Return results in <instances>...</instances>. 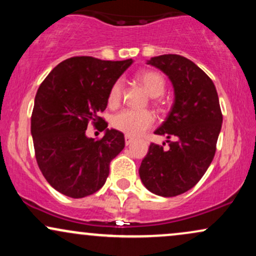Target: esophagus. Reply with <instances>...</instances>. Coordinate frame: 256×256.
<instances>
[{
    "label": "esophagus",
    "mask_w": 256,
    "mask_h": 256,
    "mask_svg": "<svg viewBox=\"0 0 256 256\" xmlns=\"http://www.w3.org/2000/svg\"><path fill=\"white\" fill-rule=\"evenodd\" d=\"M132 142H134V138H132L131 136H128V134H126V136H125V144L130 146Z\"/></svg>",
    "instance_id": "esophagus-1"
}]
</instances>
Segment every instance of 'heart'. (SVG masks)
Wrapping results in <instances>:
<instances>
[{
	"label": "heart",
	"instance_id": "obj_1",
	"mask_svg": "<svg viewBox=\"0 0 256 256\" xmlns=\"http://www.w3.org/2000/svg\"><path fill=\"white\" fill-rule=\"evenodd\" d=\"M136 79L152 98H158L165 91V78L156 71H143L138 73ZM122 83L118 79L110 85L107 95V104L112 108L116 107L122 101ZM154 120V116L149 110H122L113 116L112 125L114 128L124 132L128 136H140L152 128Z\"/></svg>",
	"mask_w": 256,
	"mask_h": 256
}]
</instances>
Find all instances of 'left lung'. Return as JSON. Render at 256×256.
<instances>
[{
  "mask_svg": "<svg viewBox=\"0 0 256 256\" xmlns=\"http://www.w3.org/2000/svg\"><path fill=\"white\" fill-rule=\"evenodd\" d=\"M148 64L168 76L176 98L167 119L155 131L167 137L170 148L152 143L140 164V177L149 192L172 198L190 190L204 177L216 155L222 114L212 79L192 60L165 54L152 58Z\"/></svg>",
  "mask_w": 256,
  "mask_h": 256,
  "instance_id": "8db88e82",
  "label": "left lung"
}]
</instances>
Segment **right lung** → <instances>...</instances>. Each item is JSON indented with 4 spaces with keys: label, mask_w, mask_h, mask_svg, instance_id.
Returning a JSON list of instances; mask_svg holds the SVG:
<instances>
[{
    "label": "right lung",
    "mask_w": 256,
    "mask_h": 256,
    "mask_svg": "<svg viewBox=\"0 0 256 256\" xmlns=\"http://www.w3.org/2000/svg\"><path fill=\"white\" fill-rule=\"evenodd\" d=\"M132 58L106 61L73 56L62 61L38 88L31 116L34 155L49 184L64 195L82 198L101 189L110 165L125 146L122 132L106 130L100 140L85 136L88 125L104 130L100 116L110 85Z\"/></svg>",
    "instance_id": "right-lung-1"
}]
</instances>
